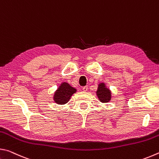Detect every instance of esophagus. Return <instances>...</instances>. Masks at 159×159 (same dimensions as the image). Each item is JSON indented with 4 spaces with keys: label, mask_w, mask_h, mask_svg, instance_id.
<instances>
[{
    "label": "esophagus",
    "mask_w": 159,
    "mask_h": 159,
    "mask_svg": "<svg viewBox=\"0 0 159 159\" xmlns=\"http://www.w3.org/2000/svg\"><path fill=\"white\" fill-rule=\"evenodd\" d=\"M88 86H84V87L83 88V91H84V92H86V91L88 90Z\"/></svg>",
    "instance_id": "1"
}]
</instances>
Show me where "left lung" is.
Masks as SVG:
<instances>
[{
	"instance_id": "1",
	"label": "left lung",
	"mask_w": 159,
	"mask_h": 159,
	"mask_svg": "<svg viewBox=\"0 0 159 159\" xmlns=\"http://www.w3.org/2000/svg\"><path fill=\"white\" fill-rule=\"evenodd\" d=\"M95 94L99 102H101L102 103H108L111 100V90L107 87L105 83L102 82L99 83Z\"/></svg>"
}]
</instances>
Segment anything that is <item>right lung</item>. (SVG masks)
<instances>
[{"mask_svg": "<svg viewBox=\"0 0 159 159\" xmlns=\"http://www.w3.org/2000/svg\"><path fill=\"white\" fill-rule=\"evenodd\" d=\"M77 92L76 88L70 85L68 83L61 82L53 94L52 99L56 104L64 105L68 102L71 96Z\"/></svg>", "mask_w": 159, "mask_h": 159, "instance_id": "right-lung-1", "label": "right lung"}]
</instances>
